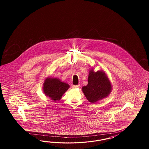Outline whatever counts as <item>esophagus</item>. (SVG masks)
<instances>
[{
  "instance_id": "esophagus-1",
  "label": "esophagus",
  "mask_w": 149,
  "mask_h": 149,
  "mask_svg": "<svg viewBox=\"0 0 149 149\" xmlns=\"http://www.w3.org/2000/svg\"><path fill=\"white\" fill-rule=\"evenodd\" d=\"M79 86H80V85H73L72 87L73 88H78Z\"/></svg>"
}]
</instances>
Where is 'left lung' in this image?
<instances>
[{"label": "left lung", "mask_w": 149, "mask_h": 149, "mask_svg": "<svg viewBox=\"0 0 149 149\" xmlns=\"http://www.w3.org/2000/svg\"><path fill=\"white\" fill-rule=\"evenodd\" d=\"M112 90V86L106 74L102 70L96 72L90 70L88 84L82 88L87 99L92 103L107 97Z\"/></svg>", "instance_id": "left-lung-1"}]
</instances>
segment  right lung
Masks as SVG:
<instances>
[{
	"label": "right lung",
	"mask_w": 149,
	"mask_h": 149,
	"mask_svg": "<svg viewBox=\"0 0 149 149\" xmlns=\"http://www.w3.org/2000/svg\"><path fill=\"white\" fill-rule=\"evenodd\" d=\"M70 87L68 84L59 79L47 77L43 84V91L46 96L54 102L61 99L63 94Z\"/></svg>",
	"instance_id": "obj_1"
}]
</instances>
